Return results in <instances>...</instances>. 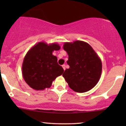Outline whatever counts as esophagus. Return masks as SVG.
<instances>
[{"label":"esophagus","mask_w":126,"mask_h":126,"mask_svg":"<svg viewBox=\"0 0 126 126\" xmlns=\"http://www.w3.org/2000/svg\"><path fill=\"white\" fill-rule=\"evenodd\" d=\"M62 66H63V70H65V68H66V65H65V64H63V65H62Z\"/></svg>","instance_id":"obj_1"}]
</instances>
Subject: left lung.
I'll use <instances>...</instances> for the list:
<instances>
[{
  "label": "left lung",
  "instance_id": "obj_1",
  "mask_svg": "<svg viewBox=\"0 0 126 126\" xmlns=\"http://www.w3.org/2000/svg\"><path fill=\"white\" fill-rule=\"evenodd\" d=\"M63 49L68 54L66 69L63 76L72 90L83 93L92 89L100 79L101 59L88 43L81 41L65 42Z\"/></svg>",
  "mask_w": 126,
  "mask_h": 126
}]
</instances>
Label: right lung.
<instances>
[{
  "label": "right lung",
  "mask_w": 126,
  "mask_h": 126,
  "mask_svg": "<svg viewBox=\"0 0 126 126\" xmlns=\"http://www.w3.org/2000/svg\"><path fill=\"white\" fill-rule=\"evenodd\" d=\"M60 48L56 43L48 45L40 42L26 54L22 63V76L32 89L39 91L49 88L56 77L63 73L64 70L58 64L57 57L53 55V51Z\"/></svg>",
  "instance_id": "right-lung-1"
}]
</instances>
